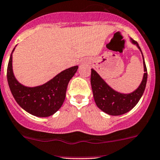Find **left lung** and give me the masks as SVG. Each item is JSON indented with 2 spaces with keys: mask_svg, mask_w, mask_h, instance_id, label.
Returning a JSON list of instances; mask_svg holds the SVG:
<instances>
[{
  "mask_svg": "<svg viewBox=\"0 0 160 160\" xmlns=\"http://www.w3.org/2000/svg\"><path fill=\"white\" fill-rule=\"evenodd\" d=\"M131 41L132 43L137 46L142 54V50L138 43L132 39H131ZM142 58H143V66L144 72H145L143 78L138 88L132 92L128 93V94L115 91L107 85V82L99 76V75L96 71L91 69V85L93 97H94L96 106L104 113L112 115V116L122 115L133 109L140 100L145 91L147 77H148L143 54H142Z\"/></svg>",
  "mask_w": 160,
  "mask_h": 160,
  "instance_id": "1",
  "label": "left lung"
}]
</instances>
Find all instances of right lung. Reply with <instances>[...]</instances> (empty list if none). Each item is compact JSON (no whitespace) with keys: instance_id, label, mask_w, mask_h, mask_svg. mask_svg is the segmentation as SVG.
<instances>
[{"instance_id":"obj_1","label":"right lung","mask_w":160,"mask_h":160,"mask_svg":"<svg viewBox=\"0 0 160 160\" xmlns=\"http://www.w3.org/2000/svg\"><path fill=\"white\" fill-rule=\"evenodd\" d=\"M15 47L12 50H15ZM12 53L7 69L9 88L17 103L30 114L47 118L61 107L66 96L69 81L75 75L78 66L69 68L42 85L27 87L15 78L12 69Z\"/></svg>"}]
</instances>
